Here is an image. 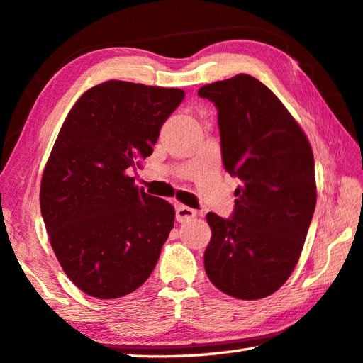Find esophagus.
<instances>
[{"mask_svg":"<svg viewBox=\"0 0 363 363\" xmlns=\"http://www.w3.org/2000/svg\"><path fill=\"white\" fill-rule=\"evenodd\" d=\"M196 216H198V212L195 209L187 208V206H184V204H177V208H176V220H177V222L182 223V222H186V220H190V218H194Z\"/></svg>","mask_w":363,"mask_h":363,"instance_id":"esophagus-1","label":"esophagus"}]
</instances>
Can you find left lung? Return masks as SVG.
Returning a JSON list of instances; mask_svg holds the SVG:
<instances>
[{"instance_id": "1", "label": "left lung", "mask_w": 363, "mask_h": 363, "mask_svg": "<svg viewBox=\"0 0 363 363\" xmlns=\"http://www.w3.org/2000/svg\"><path fill=\"white\" fill-rule=\"evenodd\" d=\"M198 94L216 104L223 165L242 182L231 218L206 216V274L225 294L262 299L301 258L316 206L313 151L286 106L252 75L204 84Z\"/></svg>"}]
</instances>
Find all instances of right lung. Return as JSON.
Masks as SVG:
<instances>
[{
	"mask_svg": "<svg viewBox=\"0 0 363 363\" xmlns=\"http://www.w3.org/2000/svg\"><path fill=\"white\" fill-rule=\"evenodd\" d=\"M177 88L108 80L70 108L40 181V212L62 271L96 299L140 288L157 264L174 208L129 174L152 154Z\"/></svg>",
	"mask_w": 363,
	"mask_h": 363,
	"instance_id": "1",
	"label": "right lung"
}]
</instances>
